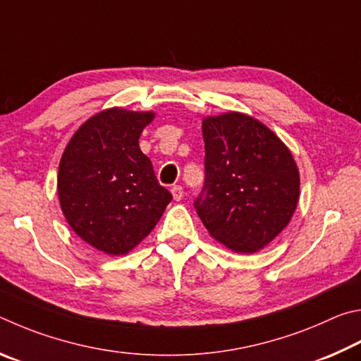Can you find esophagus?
I'll return each mask as SVG.
<instances>
[{"label":"esophagus","mask_w":361,"mask_h":361,"mask_svg":"<svg viewBox=\"0 0 361 361\" xmlns=\"http://www.w3.org/2000/svg\"><path fill=\"white\" fill-rule=\"evenodd\" d=\"M171 193H173V198L176 201H180L182 198H184V188H182L180 185L171 187Z\"/></svg>","instance_id":"34e87169"}]
</instances>
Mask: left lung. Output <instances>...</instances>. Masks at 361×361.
I'll return each instance as SVG.
<instances>
[{
	"instance_id": "8db88e82",
	"label": "left lung",
	"mask_w": 361,
	"mask_h": 361,
	"mask_svg": "<svg viewBox=\"0 0 361 361\" xmlns=\"http://www.w3.org/2000/svg\"><path fill=\"white\" fill-rule=\"evenodd\" d=\"M204 185L193 201L212 238L254 254L288 225L298 204L300 173L268 126L241 112L203 120Z\"/></svg>"
}]
</instances>
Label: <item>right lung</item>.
<instances>
[{
    "instance_id": "1",
    "label": "right lung",
    "mask_w": 361,
    "mask_h": 361,
    "mask_svg": "<svg viewBox=\"0 0 361 361\" xmlns=\"http://www.w3.org/2000/svg\"><path fill=\"white\" fill-rule=\"evenodd\" d=\"M152 118V112L103 111L75 131L63 152L61 211L75 235L104 254L123 255L136 247L173 200L139 149Z\"/></svg>"
}]
</instances>
